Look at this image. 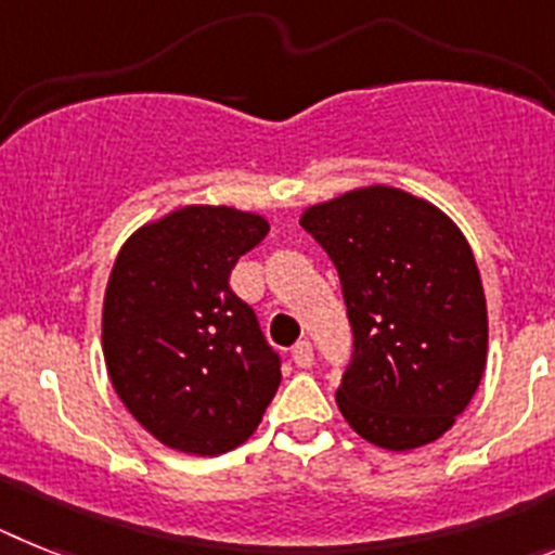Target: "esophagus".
Segmentation results:
<instances>
[{
	"label": "esophagus",
	"instance_id": "34e87169",
	"mask_svg": "<svg viewBox=\"0 0 555 555\" xmlns=\"http://www.w3.org/2000/svg\"><path fill=\"white\" fill-rule=\"evenodd\" d=\"M293 363H296L298 369H310V365H312V344H310V340H298V344L293 346Z\"/></svg>",
	"mask_w": 555,
	"mask_h": 555
}]
</instances>
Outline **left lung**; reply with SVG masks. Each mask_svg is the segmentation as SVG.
<instances>
[{
	"label": "left lung",
	"instance_id": "1",
	"mask_svg": "<svg viewBox=\"0 0 555 555\" xmlns=\"http://www.w3.org/2000/svg\"><path fill=\"white\" fill-rule=\"evenodd\" d=\"M301 225L340 276L354 344L335 399L351 430L397 452L444 436L478 391L489 346L464 234L393 186L310 206Z\"/></svg>",
	"mask_w": 555,
	"mask_h": 555
}]
</instances>
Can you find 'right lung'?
<instances>
[{
  "label": "right lung",
  "mask_w": 555,
  "mask_h": 555,
  "mask_svg": "<svg viewBox=\"0 0 555 555\" xmlns=\"http://www.w3.org/2000/svg\"><path fill=\"white\" fill-rule=\"evenodd\" d=\"M268 220L231 206H184L119 250L103 305L114 391L144 430L192 455H223L259 427L282 360L257 312L231 291Z\"/></svg>",
  "instance_id": "obj_1"
}]
</instances>
